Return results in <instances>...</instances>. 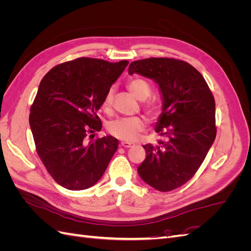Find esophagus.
Instances as JSON below:
<instances>
[{"label": "esophagus", "mask_w": 251, "mask_h": 251, "mask_svg": "<svg viewBox=\"0 0 251 251\" xmlns=\"http://www.w3.org/2000/svg\"><path fill=\"white\" fill-rule=\"evenodd\" d=\"M120 146L124 147V148H132L134 146V143L133 142H128V141H123V142L120 143Z\"/></svg>", "instance_id": "34e87169"}]
</instances>
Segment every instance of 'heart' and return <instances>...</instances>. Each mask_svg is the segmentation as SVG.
I'll return each mask as SVG.
<instances>
[{"mask_svg":"<svg viewBox=\"0 0 251 251\" xmlns=\"http://www.w3.org/2000/svg\"><path fill=\"white\" fill-rule=\"evenodd\" d=\"M127 89L139 100H144L143 109L149 115L157 116L160 112V105L154 100H146L151 95V89L149 82L142 78H132L127 81ZM113 100V90L110 89L103 100V107L109 108ZM146 128V121L141 117H126L113 120L108 126L111 135L125 141H134Z\"/></svg>","mask_w":251,"mask_h":251,"instance_id":"heart-1","label":"heart"}]
</instances>
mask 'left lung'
<instances>
[{
    "label": "left lung",
    "mask_w": 251,
    "mask_h": 251,
    "mask_svg": "<svg viewBox=\"0 0 251 251\" xmlns=\"http://www.w3.org/2000/svg\"><path fill=\"white\" fill-rule=\"evenodd\" d=\"M158 83L163 107L156 132L163 139L143 146L147 157L138 166L141 179L159 192H171L194 177L214 143L216 103L202 74L176 58L151 57L130 64Z\"/></svg>",
    "instance_id": "1"
}]
</instances>
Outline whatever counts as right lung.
I'll list each match as a JSON object with an SVG mask.
<instances>
[{"label": "right lung", "mask_w": 251, "mask_h": 251, "mask_svg": "<svg viewBox=\"0 0 251 251\" xmlns=\"http://www.w3.org/2000/svg\"><path fill=\"white\" fill-rule=\"evenodd\" d=\"M127 65V60L79 57L52 68L42 79L29 124L37 155L63 187L82 191L93 186L117 151L113 136L94 139V132L102 127L96 113Z\"/></svg>", "instance_id": "obj_1"}]
</instances>
